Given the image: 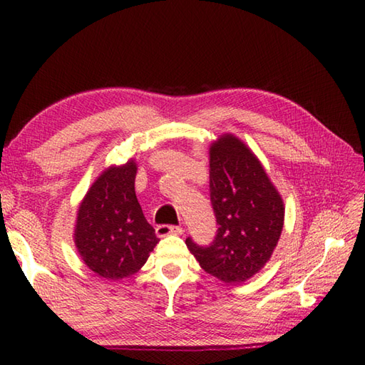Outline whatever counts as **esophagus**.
I'll return each mask as SVG.
<instances>
[{"instance_id":"1","label":"esophagus","mask_w":365,"mask_h":365,"mask_svg":"<svg viewBox=\"0 0 365 365\" xmlns=\"http://www.w3.org/2000/svg\"><path fill=\"white\" fill-rule=\"evenodd\" d=\"M183 234V227L180 226H169V224H161L157 227V235L158 237H166V235H180Z\"/></svg>"}]
</instances>
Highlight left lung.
Returning <instances> with one entry per match:
<instances>
[{
    "mask_svg": "<svg viewBox=\"0 0 365 365\" xmlns=\"http://www.w3.org/2000/svg\"><path fill=\"white\" fill-rule=\"evenodd\" d=\"M210 202L216 218L212 243L188 250L208 274L245 282L273 254L284 226V204L262 165L235 136L220 138L210 149Z\"/></svg>",
    "mask_w": 365,
    "mask_h": 365,
    "instance_id": "1",
    "label": "left lung"
}]
</instances>
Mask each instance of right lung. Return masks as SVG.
Masks as SVG:
<instances>
[{"label": "right lung", "instance_id": "right-lung-1", "mask_svg": "<svg viewBox=\"0 0 365 365\" xmlns=\"http://www.w3.org/2000/svg\"><path fill=\"white\" fill-rule=\"evenodd\" d=\"M136 165L110 168L92 185L78 210L75 243L84 263L105 279L141 268L158 238L135 192Z\"/></svg>", "mask_w": 365, "mask_h": 365}]
</instances>
